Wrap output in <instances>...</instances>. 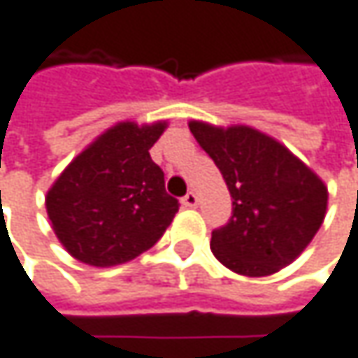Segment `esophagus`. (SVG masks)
I'll use <instances>...</instances> for the list:
<instances>
[{
	"instance_id": "34e87169",
	"label": "esophagus",
	"mask_w": 358,
	"mask_h": 358,
	"mask_svg": "<svg viewBox=\"0 0 358 358\" xmlns=\"http://www.w3.org/2000/svg\"><path fill=\"white\" fill-rule=\"evenodd\" d=\"M185 208H197V203H199V197H197V193H187L185 197H182V201H180Z\"/></svg>"
}]
</instances>
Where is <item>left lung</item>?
I'll use <instances>...</instances> for the list:
<instances>
[{"label": "left lung", "mask_w": 358, "mask_h": 358, "mask_svg": "<svg viewBox=\"0 0 358 358\" xmlns=\"http://www.w3.org/2000/svg\"><path fill=\"white\" fill-rule=\"evenodd\" d=\"M233 197V218L212 233V254L243 277L292 264L327 214V187L285 144L250 125L189 121Z\"/></svg>", "instance_id": "8db88e82"}]
</instances>
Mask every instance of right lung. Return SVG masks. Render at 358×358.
I'll use <instances>...</instances> for the list:
<instances>
[{
    "mask_svg": "<svg viewBox=\"0 0 358 358\" xmlns=\"http://www.w3.org/2000/svg\"><path fill=\"white\" fill-rule=\"evenodd\" d=\"M167 121H119L90 142L45 195L50 224L79 262L108 268L150 250L171 224L178 201L165 193L150 146Z\"/></svg>",
    "mask_w": 358,
    "mask_h": 358,
    "instance_id": "obj_1",
    "label": "right lung"
}]
</instances>
